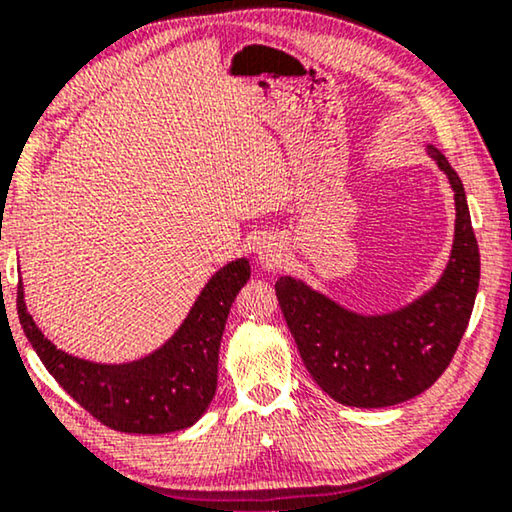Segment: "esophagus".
Returning <instances> with one entry per match:
<instances>
[{
    "label": "esophagus",
    "instance_id": "esophagus-1",
    "mask_svg": "<svg viewBox=\"0 0 512 512\" xmlns=\"http://www.w3.org/2000/svg\"><path fill=\"white\" fill-rule=\"evenodd\" d=\"M282 251H284L282 244L277 240H263L256 249L258 263L265 265V268H275V265L282 261Z\"/></svg>",
    "mask_w": 512,
    "mask_h": 512
}]
</instances>
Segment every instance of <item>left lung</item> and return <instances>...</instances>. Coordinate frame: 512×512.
Listing matches in <instances>:
<instances>
[{"mask_svg":"<svg viewBox=\"0 0 512 512\" xmlns=\"http://www.w3.org/2000/svg\"><path fill=\"white\" fill-rule=\"evenodd\" d=\"M429 156L454 191V242L424 296L387 314H359L293 277L275 284L279 307L312 380L333 401L387 408L431 387L457 352L480 284V251L459 174L436 146Z\"/></svg>","mask_w":512,"mask_h":512,"instance_id":"obj_1","label":"left lung"}]
</instances>
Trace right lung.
<instances>
[{
  "label": "right lung",
  "instance_id": "1",
  "mask_svg": "<svg viewBox=\"0 0 512 512\" xmlns=\"http://www.w3.org/2000/svg\"><path fill=\"white\" fill-rule=\"evenodd\" d=\"M251 275L237 258L212 275L177 333L144 359L95 363L62 352L27 312L18 284L20 326L62 389L104 426L123 433H172L193 426L216 394L219 347L230 305Z\"/></svg>",
  "mask_w": 512,
  "mask_h": 512
}]
</instances>
